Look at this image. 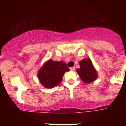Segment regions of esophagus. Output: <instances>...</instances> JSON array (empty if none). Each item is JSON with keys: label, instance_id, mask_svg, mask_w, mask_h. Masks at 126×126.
I'll return each instance as SVG.
<instances>
[{"label": "esophagus", "instance_id": "esophagus-1", "mask_svg": "<svg viewBox=\"0 0 126 126\" xmlns=\"http://www.w3.org/2000/svg\"><path fill=\"white\" fill-rule=\"evenodd\" d=\"M70 70L72 71H75V67H71V68H70Z\"/></svg>", "mask_w": 126, "mask_h": 126}]
</instances>
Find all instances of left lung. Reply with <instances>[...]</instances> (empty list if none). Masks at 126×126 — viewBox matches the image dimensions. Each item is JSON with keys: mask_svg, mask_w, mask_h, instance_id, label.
I'll list each match as a JSON object with an SVG mask.
<instances>
[{"mask_svg": "<svg viewBox=\"0 0 126 126\" xmlns=\"http://www.w3.org/2000/svg\"><path fill=\"white\" fill-rule=\"evenodd\" d=\"M80 67L77 69L76 72L79 76L81 80L85 83L93 82L98 78L96 69L90 58H84L79 62Z\"/></svg>", "mask_w": 126, "mask_h": 126, "instance_id": "left-lung-1", "label": "left lung"}]
</instances>
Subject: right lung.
Instances as JSON below:
<instances>
[{"label":"right lung","mask_w":126,"mask_h":126,"mask_svg":"<svg viewBox=\"0 0 126 126\" xmlns=\"http://www.w3.org/2000/svg\"><path fill=\"white\" fill-rule=\"evenodd\" d=\"M66 71H69V69L65 62L54 61L50 59L38 71V78L43 87L53 88L61 83Z\"/></svg>","instance_id":"right-lung-1"}]
</instances>
